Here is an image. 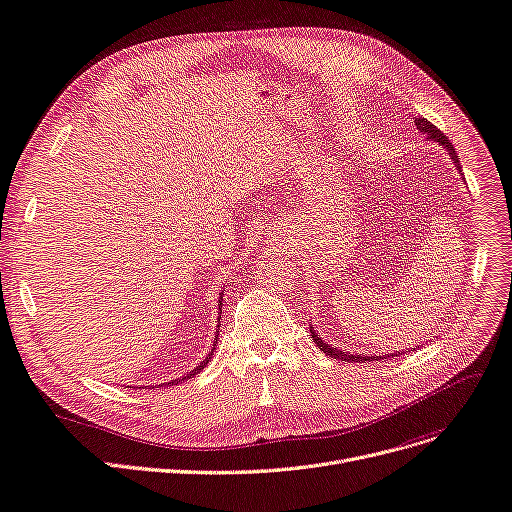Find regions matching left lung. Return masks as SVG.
<instances>
[{
	"mask_svg": "<svg viewBox=\"0 0 512 512\" xmlns=\"http://www.w3.org/2000/svg\"><path fill=\"white\" fill-rule=\"evenodd\" d=\"M416 129L418 131H422V133H427V138L429 140H433V142H437V144H441L443 148L448 150V154H450V159L454 161V165L458 167V171L462 169L460 167V161H458V154H456V148L452 146V142L443 136V133L433 125V123H429L425 117H418L416 121ZM309 332H311V339H314V343L324 351V353H328L330 358H335V360H343V362H379V360H389V358H397L399 355V351H395V353H385V355H358V353H349V351H341V349H337V347H332V345H328L326 341H322V337L318 335V332L309 326Z\"/></svg>",
	"mask_w": 512,
	"mask_h": 512,
	"instance_id": "8db88e82",
	"label": "left lung"
}]
</instances>
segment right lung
<instances>
[{
    "label": "right lung",
    "instance_id": "obj_1",
    "mask_svg": "<svg viewBox=\"0 0 512 512\" xmlns=\"http://www.w3.org/2000/svg\"><path fill=\"white\" fill-rule=\"evenodd\" d=\"M221 295H224V293H221ZM221 299H224V297H219V305H221ZM219 314H221V307H219ZM219 318H221V316H219ZM217 332H219V330H217ZM215 343H217V337H215ZM213 349H215V345H213ZM213 349H211V353H209V355H207V358H205V360H203V362H201V366H196V368H194V370H192V372H190V374H186V376H182V379H177V381H171V383H167V385H173V383H180V381H186V379H192V376H194V374H198V372H201V370H203V368H205V366H207V364H209V360H211V355H213ZM152 389H154V387H152Z\"/></svg>",
    "mask_w": 512,
    "mask_h": 512
}]
</instances>
